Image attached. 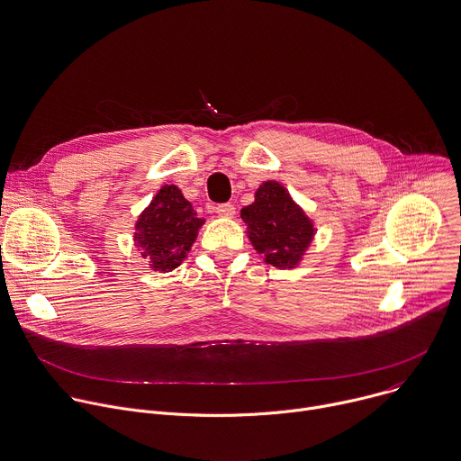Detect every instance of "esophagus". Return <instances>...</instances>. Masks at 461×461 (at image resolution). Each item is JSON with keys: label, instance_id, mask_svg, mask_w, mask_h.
Instances as JSON below:
<instances>
[{"label": "esophagus", "instance_id": "obj_1", "mask_svg": "<svg viewBox=\"0 0 461 461\" xmlns=\"http://www.w3.org/2000/svg\"><path fill=\"white\" fill-rule=\"evenodd\" d=\"M217 213H219V217L230 219V217H233V215H235V206H233V204H230V203H226V204H219V206H217Z\"/></svg>", "mask_w": 461, "mask_h": 461}]
</instances>
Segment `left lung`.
Segmentation results:
<instances>
[{"label": "left lung", "instance_id": "left-lung-1", "mask_svg": "<svg viewBox=\"0 0 461 461\" xmlns=\"http://www.w3.org/2000/svg\"><path fill=\"white\" fill-rule=\"evenodd\" d=\"M248 237L264 260L275 267H294L313 240L312 219L276 181H266L255 192V203L240 210Z\"/></svg>", "mask_w": 461, "mask_h": 461}]
</instances>
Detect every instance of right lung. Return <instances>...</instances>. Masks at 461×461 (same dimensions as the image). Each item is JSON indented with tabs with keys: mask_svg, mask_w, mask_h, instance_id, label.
Segmentation results:
<instances>
[{
	"mask_svg": "<svg viewBox=\"0 0 461 461\" xmlns=\"http://www.w3.org/2000/svg\"><path fill=\"white\" fill-rule=\"evenodd\" d=\"M204 219L174 185L163 186L135 224L133 240L156 271H172L185 260Z\"/></svg>",
	"mask_w": 461,
	"mask_h": 461,
	"instance_id": "right-lung-1",
	"label": "right lung"
}]
</instances>
